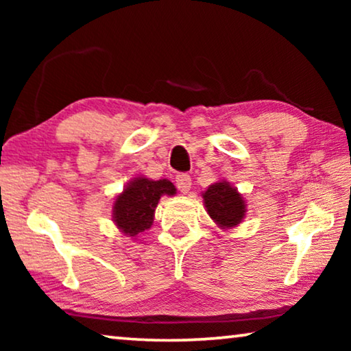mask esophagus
Masks as SVG:
<instances>
[{
    "label": "esophagus",
    "instance_id": "1",
    "mask_svg": "<svg viewBox=\"0 0 351 351\" xmlns=\"http://www.w3.org/2000/svg\"><path fill=\"white\" fill-rule=\"evenodd\" d=\"M175 181H176V187L180 189V192H182V193H187L190 187H192V178H190L187 173L176 175Z\"/></svg>",
    "mask_w": 351,
    "mask_h": 351
}]
</instances>
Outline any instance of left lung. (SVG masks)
I'll return each mask as SVG.
<instances>
[{"label": "left lung", "instance_id": "1", "mask_svg": "<svg viewBox=\"0 0 351 351\" xmlns=\"http://www.w3.org/2000/svg\"><path fill=\"white\" fill-rule=\"evenodd\" d=\"M204 206L219 228H234L246 213V206L237 189L229 182H215L203 193Z\"/></svg>", "mask_w": 351, "mask_h": 351}]
</instances>
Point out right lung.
Listing matches in <instances>:
<instances>
[{
  "instance_id": "right-lung-1",
  "label": "right lung",
  "mask_w": 351,
  "mask_h": 351,
  "mask_svg": "<svg viewBox=\"0 0 351 351\" xmlns=\"http://www.w3.org/2000/svg\"><path fill=\"white\" fill-rule=\"evenodd\" d=\"M175 193V186L167 180L152 181L147 178H136L116 198L112 219L125 235H138L153 224L159 198Z\"/></svg>"
}]
</instances>
